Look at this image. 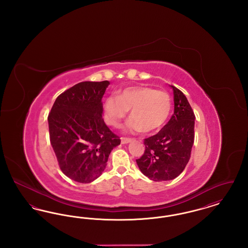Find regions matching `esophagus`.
<instances>
[{
	"mask_svg": "<svg viewBox=\"0 0 248 248\" xmlns=\"http://www.w3.org/2000/svg\"><path fill=\"white\" fill-rule=\"evenodd\" d=\"M130 141H131V139H129V138H124V137L121 138L122 144H126V143H128Z\"/></svg>",
	"mask_w": 248,
	"mask_h": 248,
	"instance_id": "esophagus-1",
	"label": "esophagus"
}]
</instances>
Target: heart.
Wrapping results in <instances>:
<instances>
[{
    "label": "heart",
    "instance_id": "1",
    "mask_svg": "<svg viewBox=\"0 0 248 248\" xmlns=\"http://www.w3.org/2000/svg\"><path fill=\"white\" fill-rule=\"evenodd\" d=\"M172 99L164 90L150 86H131L124 88L119 95L110 94L104 102L107 123L118 128L121 121L130 111L127 125L133 131L151 133L160 129L170 115Z\"/></svg>",
    "mask_w": 248,
    "mask_h": 248
}]
</instances>
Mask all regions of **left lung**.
I'll return each mask as SVG.
<instances>
[{"mask_svg": "<svg viewBox=\"0 0 248 248\" xmlns=\"http://www.w3.org/2000/svg\"><path fill=\"white\" fill-rule=\"evenodd\" d=\"M174 114L156 135L144 140L145 152L137 159L142 173L154 181L179 176L190 158L194 141V112L185 94L171 85Z\"/></svg>", "mask_w": 248, "mask_h": 248, "instance_id": "8db88e82", "label": "left lung"}]
</instances>
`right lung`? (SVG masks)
I'll return each mask as SVG.
<instances>
[{
  "label": "right lung",
  "instance_id": "1",
  "mask_svg": "<svg viewBox=\"0 0 248 248\" xmlns=\"http://www.w3.org/2000/svg\"><path fill=\"white\" fill-rule=\"evenodd\" d=\"M109 83L82 82L57 97L48 114L49 137L60 170L74 181L90 183L106 167L121 143L102 118V96Z\"/></svg>",
  "mask_w": 248,
  "mask_h": 248
}]
</instances>
